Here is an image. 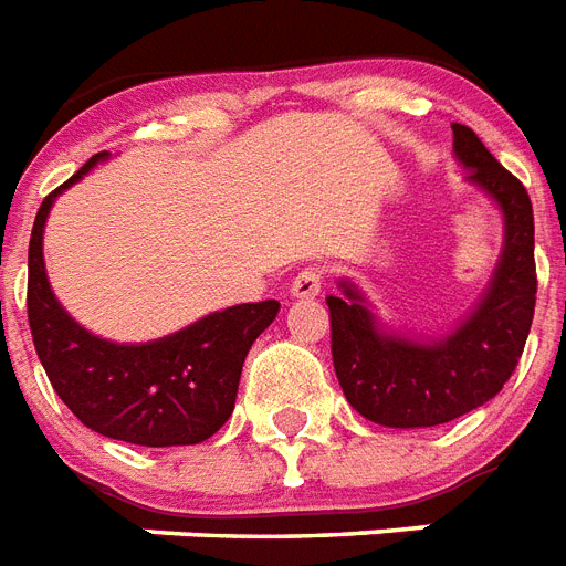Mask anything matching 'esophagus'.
Returning <instances> with one entry per match:
<instances>
[{"instance_id":"1","label":"esophagus","mask_w":566,"mask_h":566,"mask_svg":"<svg viewBox=\"0 0 566 566\" xmlns=\"http://www.w3.org/2000/svg\"><path fill=\"white\" fill-rule=\"evenodd\" d=\"M295 297H315L321 292V271L318 269H304L297 271V277L292 280L289 289Z\"/></svg>"}]
</instances>
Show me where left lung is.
I'll return each instance as SVG.
<instances>
[{
    "label": "left lung",
    "mask_w": 566,
    "mask_h": 566,
    "mask_svg": "<svg viewBox=\"0 0 566 566\" xmlns=\"http://www.w3.org/2000/svg\"><path fill=\"white\" fill-rule=\"evenodd\" d=\"M464 180L503 216V251L476 306L444 336L391 329L354 280L329 295L333 365L347 403L379 427H438L485 406L509 382L535 315V216L512 171L468 125H453Z\"/></svg>",
    "instance_id": "8db88e82"
}]
</instances>
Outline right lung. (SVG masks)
<instances>
[{
	"mask_svg": "<svg viewBox=\"0 0 566 566\" xmlns=\"http://www.w3.org/2000/svg\"><path fill=\"white\" fill-rule=\"evenodd\" d=\"M107 151L90 157L43 198L29 242V324L49 382L87 429L139 447H187L216 436L233 415L242 365L277 301L210 312L151 342H111L81 327L54 297L43 233L57 196L78 184Z\"/></svg>",
	"mask_w": 566,
	"mask_h": 566,
	"instance_id": "right-lung-1",
	"label": "right lung"
}]
</instances>
